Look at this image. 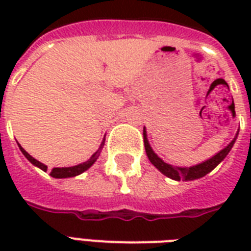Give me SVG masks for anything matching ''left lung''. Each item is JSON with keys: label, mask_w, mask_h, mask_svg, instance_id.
I'll list each match as a JSON object with an SVG mask.
<instances>
[{"label": "left lung", "mask_w": 251, "mask_h": 251, "mask_svg": "<svg viewBox=\"0 0 251 251\" xmlns=\"http://www.w3.org/2000/svg\"><path fill=\"white\" fill-rule=\"evenodd\" d=\"M237 138V135H236ZM236 138H234L233 141L230 142L229 145L226 146V149L222 150L220 152L216 153L214 157H211L207 161L202 163V164L194 165V167L190 168H178V167H173L171 164H167L164 161L161 160L160 157L157 156L156 153L153 152L152 149L150 147V143L147 141V135H146V130H143V142H145V149H146V153H147V156H149L150 161L152 163L155 167L159 169V171L165 175L167 177L172 179H176V181H179V179H182V181H191V179H197L201 178L203 176H206L207 173H210L212 169H214L219 163H222L224 160V157L229 153L230 149L233 147L234 141H236Z\"/></svg>", "instance_id": "8db88e82"}]
</instances>
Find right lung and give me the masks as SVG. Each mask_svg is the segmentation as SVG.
Here are the masks:
<instances>
[{
  "label": "right lung",
  "mask_w": 251,
  "mask_h": 251,
  "mask_svg": "<svg viewBox=\"0 0 251 251\" xmlns=\"http://www.w3.org/2000/svg\"><path fill=\"white\" fill-rule=\"evenodd\" d=\"M104 142L105 141H102L101 146H100V149L96 151V152L91 156L90 160H87L86 163H83V164H79V165H75V167H69V168H53L52 171H50V176L52 177H54V178H68V177H74V176H78L80 175V173H83L84 171H87L88 168L91 167V165L94 164L95 161H96V159L99 157V155H100V151H101L102 149V146H104ZM19 149H21L22 153L25 155L27 159H28L31 163H32L33 165H36V167H39L40 169H43L44 172H47V169H48V167L47 165H44L43 163H40V161H37L36 159H33L29 153H27L25 151V150L22 149V146L19 145Z\"/></svg>",
  "instance_id": "add662e5"
}]
</instances>
